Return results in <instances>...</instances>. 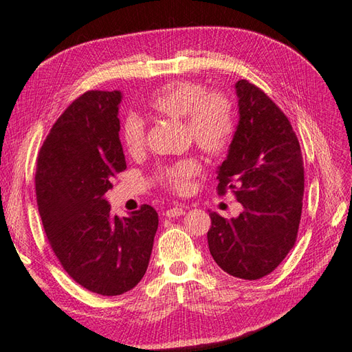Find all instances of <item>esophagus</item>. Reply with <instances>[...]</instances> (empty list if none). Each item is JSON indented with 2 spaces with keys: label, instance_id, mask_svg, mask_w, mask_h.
<instances>
[{
  "label": "esophagus",
  "instance_id": "1",
  "mask_svg": "<svg viewBox=\"0 0 352 352\" xmlns=\"http://www.w3.org/2000/svg\"><path fill=\"white\" fill-rule=\"evenodd\" d=\"M163 214L166 216V218H178V216L184 214V208L183 207H172V208H168L166 212H163Z\"/></svg>",
  "mask_w": 352,
  "mask_h": 352
}]
</instances>
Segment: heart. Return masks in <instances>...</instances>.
I'll return each instance as SVG.
<instances>
[{
  "label": "heart",
  "mask_w": 352,
  "mask_h": 352,
  "mask_svg": "<svg viewBox=\"0 0 352 352\" xmlns=\"http://www.w3.org/2000/svg\"><path fill=\"white\" fill-rule=\"evenodd\" d=\"M146 104L157 115L183 119L188 138L207 155L223 154L233 142L236 133L234 107L223 92L207 91V87L198 81L175 80L157 89ZM121 140L130 155L144 153L146 130L138 115L130 113L124 118ZM201 170L203 166L199 160L186 157L157 169L155 178L160 186L175 195H188Z\"/></svg>",
  "instance_id": "heart-1"
}]
</instances>
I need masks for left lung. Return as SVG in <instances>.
Returning a JSON list of instances; mask_svg holds the SVG:
<instances>
[{"label": "left lung", "instance_id": "1", "mask_svg": "<svg viewBox=\"0 0 352 352\" xmlns=\"http://www.w3.org/2000/svg\"><path fill=\"white\" fill-rule=\"evenodd\" d=\"M237 130L218 172V195L233 192L243 212L227 221L210 213L213 260L227 274L258 280L294 248L304 197V162L289 118L256 85L236 83Z\"/></svg>", "mask_w": 352, "mask_h": 352}]
</instances>
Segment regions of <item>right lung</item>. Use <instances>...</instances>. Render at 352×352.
<instances>
[{
    "label": "right lung",
    "mask_w": 352,
    "mask_h": 352,
    "mask_svg": "<svg viewBox=\"0 0 352 352\" xmlns=\"http://www.w3.org/2000/svg\"><path fill=\"white\" fill-rule=\"evenodd\" d=\"M121 92L87 91L52 125L37 157L36 199L47 239L71 278L104 296L122 295L145 275L159 214L144 204L129 218L104 199L126 169L119 140Z\"/></svg>",
    "instance_id": "1"
}]
</instances>
